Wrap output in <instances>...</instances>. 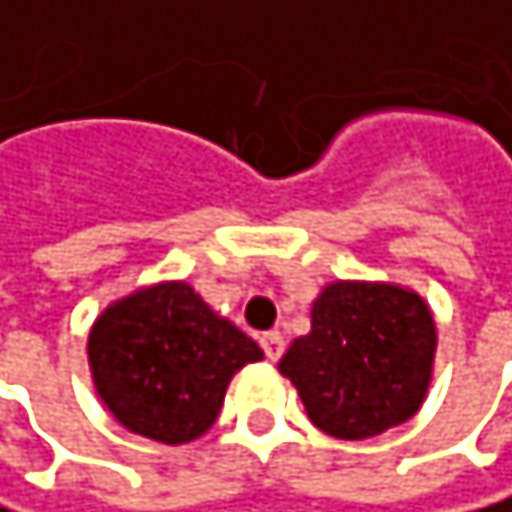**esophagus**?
Masks as SVG:
<instances>
[{"label": "esophagus", "instance_id": "1", "mask_svg": "<svg viewBox=\"0 0 512 512\" xmlns=\"http://www.w3.org/2000/svg\"><path fill=\"white\" fill-rule=\"evenodd\" d=\"M261 348H264L267 360H273V363H276V360L285 354V336H282V333H276V330H273V333H264V336H261Z\"/></svg>", "mask_w": 512, "mask_h": 512}]
</instances>
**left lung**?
<instances>
[{
  "instance_id": "obj_1",
  "label": "left lung",
  "mask_w": 512,
  "mask_h": 512,
  "mask_svg": "<svg viewBox=\"0 0 512 512\" xmlns=\"http://www.w3.org/2000/svg\"><path fill=\"white\" fill-rule=\"evenodd\" d=\"M435 345V318L420 294L387 282H333L312 306V333L294 339L279 372L321 432L363 441L420 411Z\"/></svg>"
}]
</instances>
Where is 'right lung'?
I'll return each mask as SVG.
<instances>
[{"mask_svg":"<svg viewBox=\"0 0 512 512\" xmlns=\"http://www.w3.org/2000/svg\"><path fill=\"white\" fill-rule=\"evenodd\" d=\"M89 369L107 411L134 435L188 444L218 417L230 378L264 360L258 342L185 282L110 303L89 330Z\"/></svg>","mask_w":512,"mask_h":512,"instance_id":"right-lung-1","label":"right lung"}]
</instances>
